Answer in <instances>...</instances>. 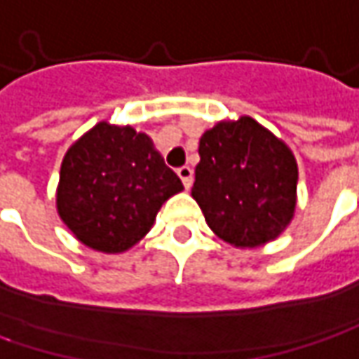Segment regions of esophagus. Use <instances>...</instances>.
<instances>
[{
	"label": "esophagus",
	"mask_w": 359,
	"mask_h": 359,
	"mask_svg": "<svg viewBox=\"0 0 359 359\" xmlns=\"http://www.w3.org/2000/svg\"><path fill=\"white\" fill-rule=\"evenodd\" d=\"M177 175H180V180H182V184H184V188L188 189L191 186V182H194V170L189 168V165H184V168H180L177 170Z\"/></svg>",
	"instance_id": "obj_1"
}]
</instances>
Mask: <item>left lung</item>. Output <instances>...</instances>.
<instances>
[{
	"mask_svg": "<svg viewBox=\"0 0 359 359\" xmlns=\"http://www.w3.org/2000/svg\"><path fill=\"white\" fill-rule=\"evenodd\" d=\"M198 153L191 198L218 238L257 248L285 232L295 216L299 170L283 139L241 117L208 129Z\"/></svg>",
	"mask_w": 359,
	"mask_h": 359,
	"instance_id": "obj_1",
	"label": "left lung"
}]
</instances>
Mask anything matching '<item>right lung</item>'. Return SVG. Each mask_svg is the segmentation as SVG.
<instances>
[{
	"label": "right lung",
	"mask_w": 359,
	"mask_h": 359,
	"mask_svg": "<svg viewBox=\"0 0 359 359\" xmlns=\"http://www.w3.org/2000/svg\"><path fill=\"white\" fill-rule=\"evenodd\" d=\"M182 189L149 135L100 121L64 155L56 210L84 246L121 255L151 230L159 208Z\"/></svg>",
	"instance_id": "add662e5"
}]
</instances>
